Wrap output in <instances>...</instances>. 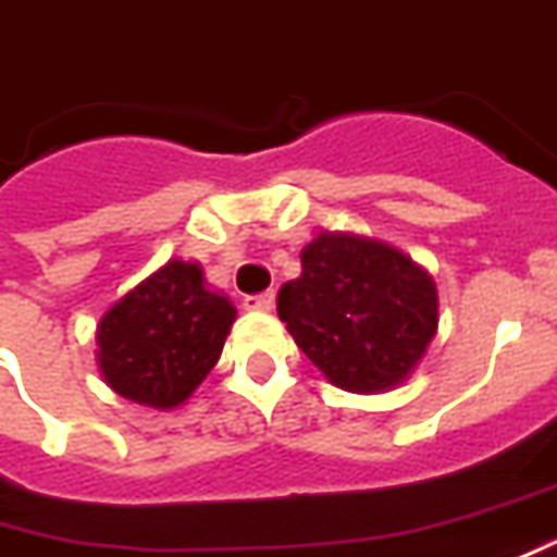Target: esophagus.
<instances>
[{
  "label": "esophagus",
  "instance_id": "34e87169",
  "mask_svg": "<svg viewBox=\"0 0 557 557\" xmlns=\"http://www.w3.org/2000/svg\"><path fill=\"white\" fill-rule=\"evenodd\" d=\"M244 307L252 310V313H268L274 307V292H262V295H247L244 298Z\"/></svg>",
  "mask_w": 557,
  "mask_h": 557
}]
</instances>
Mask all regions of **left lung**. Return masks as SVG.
<instances>
[{
  "label": "left lung",
  "instance_id": "8db88e82",
  "mask_svg": "<svg viewBox=\"0 0 557 557\" xmlns=\"http://www.w3.org/2000/svg\"><path fill=\"white\" fill-rule=\"evenodd\" d=\"M277 317L325 380L380 395L407 383L437 334V283L386 240L319 232L301 274L280 286Z\"/></svg>",
  "mask_w": 557,
  "mask_h": 557
}]
</instances>
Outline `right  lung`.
I'll use <instances>...</instances> for the list:
<instances>
[{
  "mask_svg": "<svg viewBox=\"0 0 557 557\" xmlns=\"http://www.w3.org/2000/svg\"><path fill=\"white\" fill-rule=\"evenodd\" d=\"M235 319V305L208 289L198 262L169 259L102 313L99 373L120 398L174 410L213 371Z\"/></svg>",
  "mask_w": 557,
  "mask_h": 557,
  "instance_id": "add662e5",
  "label": "right lung"
}]
</instances>
